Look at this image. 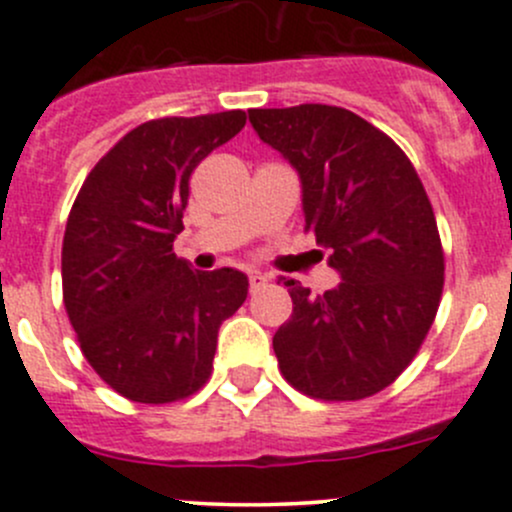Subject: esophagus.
Wrapping results in <instances>:
<instances>
[{
    "mask_svg": "<svg viewBox=\"0 0 512 512\" xmlns=\"http://www.w3.org/2000/svg\"><path fill=\"white\" fill-rule=\"evenodd\" d=\"M267 287V277L262 272H252L250 275V292H260Z\"/></svg>",
    "mask_w": 512,
    "mask_h": 512,
    "instance_id": "esophagus-1",
    "label": "esophagus"
}]
</instances>
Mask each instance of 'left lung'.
Returning a JSON list of instances; mask_svg holds the SVG:
<instances>
[{
  "instance_id": "8db88e82",
  "label": "left lung",
  "mask_w": 512,
  "mask_h": 512,
  "mask_svg": "<svg viewBox=\"0 0 512 512\" xmlns=\"http://www.w3.org/2000/svg\"><path fill=\"white\" fill-rule=\"evenodd\" d=\"M250 124L300 177L307 230L342 280L317 297L285 282L292 315L272 337L282 375L317 400L370 398L410 365L443 295L423 182L405 152L350 109H250Z\"/></svg>"
}]
</instances>
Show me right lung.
<instances>
[{
  "instance_id": "obj_1",
  "label": "right lung",
  "mask_w": 512,
  "mask_h": 512,
  "mask_svg": "<svg viewBox=\"0 0 512 512\" xmlns=\"http://www.w3.org/2000/svg\"><path fill=\"white\" fill-rule=\"evenodd\" d=\"M242 109L140 124L94 165L69 212L62 290L84 357L109 388L147 405L207 382L217 330L247 297V275L172 252L190 175L245 127Z\"/></svg>"
}]
</instances>
